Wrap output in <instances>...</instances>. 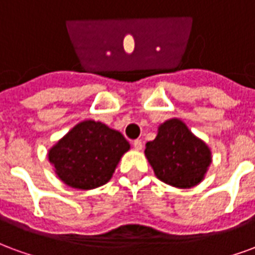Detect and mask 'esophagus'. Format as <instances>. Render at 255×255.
I'll return each mask as SVG.
<instances>
[{
    "mask_svg": "<svg viewBox=\"0 0 255 255\" xmlns=\"http://www.w3.org/2000/svg\"><path fill=\"white\" fill-rule=\"evenodd\" d=\"M133 149L135 150H142L143 147V143H142V140L140 139H136V140H133Z\"/></svg>",
    "mask_w": 255,
    "mask_h": 255,
    "instance_id": "obj_1",
    "label": "esophagus"
}]
</instances>
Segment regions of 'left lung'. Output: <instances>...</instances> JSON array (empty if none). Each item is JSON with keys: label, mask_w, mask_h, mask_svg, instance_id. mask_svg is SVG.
Instances as JSON below:
<instances>
[{"label": "left lung", "mask_w": 255, "mask_h": 255, "mask_svg": "<svg viewBox=\"0 0 255 255\" xmlns=\"http://www.w3.org/2000/svg\"><path fill=\"white\" fill-rule=\"evenodd\" d=\"M144 154L161 182L179 188L202 182L212 162L208 144L179 119L161 124L154 140L146 143Z\"/></svg>", "instance_id": "8db88e82"}]
</instances>
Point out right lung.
<instances>
[{
    "label": "right lung",
    "mask_w": 255,
    "mask_h": 255,
    "mask_svg": "<svg viewBox=\"0 0 255 255\" xmlns=\"http://www.w3.org/2000/svg\"><path fill=\"white\" fill-rule=\"evenodd\" d=\"M129 143L122 132L94 120L79 123L49 150L54 172L67 186L93 190L111 180Z\"/></svg>",
    "instance_id": "1"
}]
</instances>
